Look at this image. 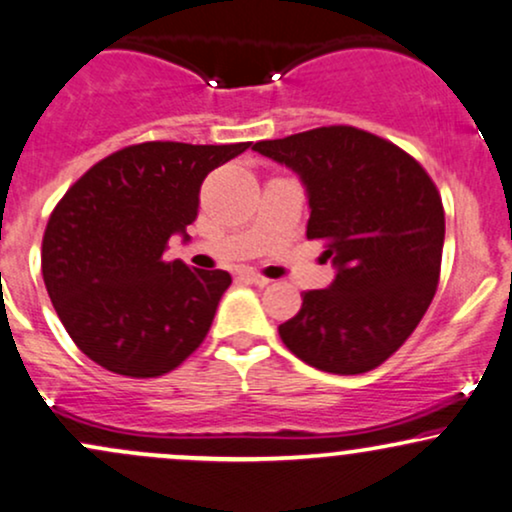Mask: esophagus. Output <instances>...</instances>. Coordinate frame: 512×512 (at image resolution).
<instances>
[{
    "mask_svg": "<svg viewBox=\"0 0 512 512\" xmlns=\"http://www.w3.org/2000/svg\"><path fill=\"white\" fill-rule=\"evenodd\" d=\"M242 280L251 282V285H256V287H266L268 282H270L268 278H263V275L254 273V270H244V273H242Z\"/></svg>",
    "mask_w": 512,
    "mask_h": 512,
    "instance_id": "obj_1",
    "label": "esophagus"
}]
</instances>
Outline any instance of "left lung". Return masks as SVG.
<instances>
[{"label":"left lung","instance_id":"obj_1","mask_svg":"<svg viewBox=\"0 0 512 512\" xmlns=\"http://www.w3.org/2000/svg\"><path fill=\"white\" fill-rule=\"evenodd\" d=\"M302 177L306 237L338 268L328 290L302 294L278 328L294 357L328 374L381 366L419 326L438 287L446 237L441 194L410 153L357 126H318L254 143Z\"/></svg>","mask_w":512,"mask_h":512}]
</instances>
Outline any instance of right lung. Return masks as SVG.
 <instances>
[{
  "label": "right lung",
  "mask_w": 512,
  "mask_h": 512,
  "mask_svg": "<svg viewBox=\"0 0 512 512\" xmlns=\"http://www.w3.org/2000/svg\"><path fill=\"white\" fill-rule=\"evenodd\" d=\"M249 143L148 141L95 162L42 237V280L76 347L112 374H170L206 340L227 270L165 261L198 215L203 179Z\"/></svg>",
  "instance_id": "add662e5"
}]
</instances>
